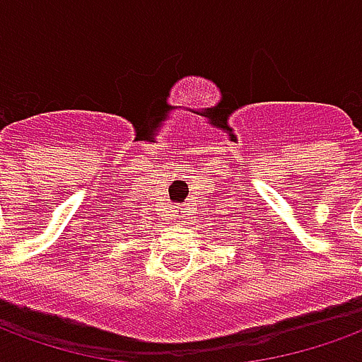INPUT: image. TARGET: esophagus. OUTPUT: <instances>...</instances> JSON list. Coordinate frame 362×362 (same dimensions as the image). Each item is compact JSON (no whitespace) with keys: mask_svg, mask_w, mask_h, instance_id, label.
Returning a JSON list of instances; mask_svg holds the SVG:
<instances>
[{"mask_svg":"<svg viewBox=\"0 0 362 362\" xmlns=\"http://www.w3.org/2000/svg\"><path fill=\"white\" fill-rule=\"evenodd\" d=\"M176 213H178V215H180V217H184V215H186V207H176Z\"/></svg>","mask_w":362,"mask_h":362,"instance_id":"esophagus-1","label":"esophagus"}]
</instances>
